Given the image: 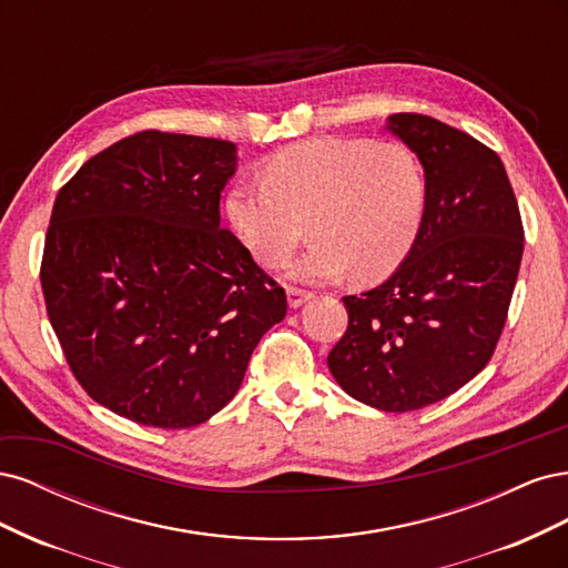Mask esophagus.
Instances as JSON below:
<instances>
[{"mask_svg": "<svg viewBox=\"0 0 568 568\" xmlns=\"http://www.w3.org/2000/svg\"><path fill=\"white\" fill-rule=\"evenodd\" d=\"M286 296H288V305L291 307H301L305 301L313 298V291H305L298 286H288L286 288Z\"/></svg>", "mask_w": 568, "mask_h": 568, "instance_id": "1", "label": "esophagus"}]
</instances>
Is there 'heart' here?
Here are the masks:
<instances>
[{"label":"heart","instance_id":"obj_1","mask_svg":"<svg viewBox=\"0 0 568 568\" xmlns=\"http://www.w3.org/2000/svg\"><path fill=\"white\" fill-rule=\"evenodd\" d=\"M230 225L248 253L296 282L386 280L415 248L426 215V175L415 151L365 136H315L265 161L263 182H236L225 199Z\"/></svg>","mask_w":568,"mask_h":568}]
</instances>
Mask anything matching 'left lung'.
Returning <instances> with one entry per match:
<instances>
[{
    "label": "left lung",
    "instance_id": "1",
    "mask_svg": "<svg viewBox=\"0 0 568 568\" xmlns=\"http://www.w3.org/2000/svg\"><path fill=\"white\" fill-rule=\"evenodd\" d=\"M386 128L424 165V225L384 284L343 298L348 329L326 363L355 400L412 412L488 365L517 284L524 225L493 149L419 113H395Z\"/></svg>",
    "mask_w": 568,
    "mask_h": 568
}]
</instances>
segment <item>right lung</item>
<instances>
[{
  "instance_id": "right-lung-1",
  "label": "right lung",
  "mask_w": 568,
  "mask_h": 568,
  "mask_svg": "<svg viewBox=\"0 0 568 568\" xmlns=\"http://www.w3.org/2000/svg\"><path fill=\"white\" fill-rule=\"evenodd\" d=\"M236 146L144 130L84 163L54 201L40 282L80 386L130 422L189 428L242 386L286 294L220 227Z\"/></svg>"
}]
</instances>
